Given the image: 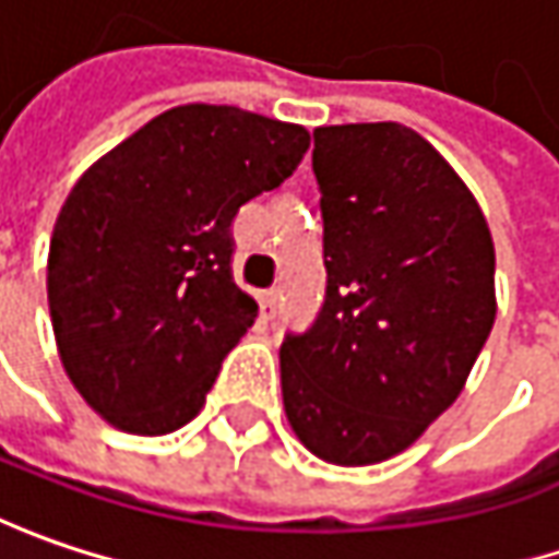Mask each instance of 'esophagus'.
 <instances>
[{
	"label": "esophagus",
	"mask_w": 559,
	"mask_h": 559,
	"mask_svg": "<svg viewBox=\"0 0 559 559\" xmlns=\"http://www.w3.org/2000/svg\"><path fill=\"white\" fill-rule=\"evenodd\" d=\"M275 309H278V294L275 290L259 294V312H262V319H275Z\"/></svg>",
	"instance_id": "obj_1"
}]
</instances>
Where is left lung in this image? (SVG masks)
<instances>
[{
    "instance_id": "8db88e82",
    "label": "left lung",
    "mask_w": 559,
    "mask_h": 559,
    "mask_svg": "<svg viewBox=\"0 0 559 559\" xmlns=\"http://www.w3.org/2000/svg\"><path fill=\"white\" fill-rule=\"evenodd\" d=\"M328 287L281 344L294 435L334 466L416 444L466 388L495 316V240L473 190L397 121L316 128Z\"/></svg>"
}]
</instances>
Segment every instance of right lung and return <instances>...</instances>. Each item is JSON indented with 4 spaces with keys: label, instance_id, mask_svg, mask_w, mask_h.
Here are the masks:
<instances>
[{
    "label": "right lung",
    "instance_id": "right-lung-1",
    "mask_svg": "<svg viewBox=\"0 0 559 559\" xmlns=\"http://www.w3.org/2000/svg\"><path fill=\"white\" fill-rule=\"evenodd\" d=\"M306 150L304 124L190 103L71 187L46 294L61 369L96 416L156 438L203 409L259 309L231 278L234 215L290 178Z\"/></svg>",
    "mask_w": 559,
    "mask_h": 559
}]
</instances>
